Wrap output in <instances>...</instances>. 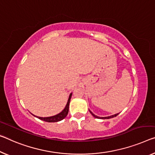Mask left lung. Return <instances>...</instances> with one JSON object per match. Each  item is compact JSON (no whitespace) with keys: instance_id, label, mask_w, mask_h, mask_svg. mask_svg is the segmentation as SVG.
Masks as SVG:
<instances>
[{"instance_id":"obj_1","label":"left lung","mask_w":155,"mask_h":155,"mask_svg":"<svg viewBox=\"0 0 155 155\" xmlns=\"http://www.w3.org/2000/svg\"><path fill=\"white\" fill-rule=\"evenodd\" d=\"M89 111H90V113H91V114H92V116H94L95 118H102V119H109V118H114V117H116V116H118V114H114V115H112V116H107V117H98V116H96V115H94V114H93L91 111L89 110Z\"/></svg>"}]
</instances>
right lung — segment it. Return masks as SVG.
<instances>
[{"label":"right lung","mask_w":155,"mask_h":155,"mask_svg":"<svg viewBox=\"0 0 155 155\" xmlns=\"http://www.w3.org/2000/svg\"><path fill=\"white\" fill-rule=\"evenodd\" d=\"M71 96H72V94H70L69 97H68L67 104H66V107L64 108V110L61 111V113H59L58 115L53 116H50V117H37L39 119H41L42 120L46 121V122H48V123H54V122H58V121H60L61 120L66 117L67 116V114L68 113V109H69V103H70V101L71 98Z\"/></svg>","instance_id":"add662e5"}]
</instances>
